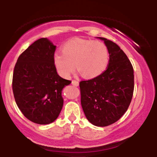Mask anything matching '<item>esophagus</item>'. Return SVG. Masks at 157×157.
Returning <instances> with one entry per match:
<instances>
[{"label": "esophagus", "instance_id": "34e87169", "mask_svg": "<svg viewBox=\"0 0 157 157\" xmlns=\"http://www.w3.org/2000/svg\"><path fill=\"white\" fill-rule=\"evenodd\" d=\"M71 84L75 86H79V82L77 80H72L71 81Z\"/></svg>", "mask_w": 157, "mask_h": 157}]
</instances>
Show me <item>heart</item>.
Here are the masks:
<instances>
[{"mask_svg": "<svg viewBox=\"0 0 157 157\" xmlns=\"http://www.w3.org/2000/svg\"><path fill=\"white\" fill-rule=\"evenodd\" d=\"M63 52L55 53L53 61L61 77L68 78L75 67L86 79L96 78L108 67L109 52L100 41L74 39L63 46Z\"/></svg>", "mask_w": 157, "mask_h": 157, "instance_id": "1", "label": "heart"}]
</instances>
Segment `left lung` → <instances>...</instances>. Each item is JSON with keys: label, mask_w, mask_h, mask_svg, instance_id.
I'll list each match as a JSON object with an SVG mask.
<instances>
[{"label": "left lung", "mask_w": 157, "mask_h": 157, "mask_svg": "<svg viewBox=\"0 0 157 157\" xmlns=\"http://www.w3.org/2000/svg\"><path fill=\"white\" fill-rule=\"evenodd\" d=\"M109 52L107 69L96 78L80 82L81 105L94 125L116 122L127 111L134 88V69L127 55L115 43L104 37Z\"/></svg>", "instance_id": "obj_1"}]
</instances>
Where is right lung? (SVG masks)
I'll return each instance as SVG.
<instances>
[{"instance_id": "obj_1", "label": "right lung", "mask_w": 157, "mask_h": 157, "mask_svg": "<svg viewBox=\"0 0 157 157\" xmlns=\"http://www.w3.org/2000/svg\"><path fill=\"white\" fill-rule=\"evenodd\" d=\"M55 48L48 39L37 40L19 56L14 68L12 90L17 107L28 120L40 125L58 117L63 105L62 91L71 82L57 72Z\"/></svg>"}]
</instances>
